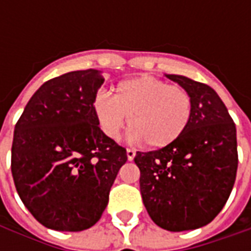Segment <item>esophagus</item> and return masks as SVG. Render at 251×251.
<instances>
[{"mask_svg": "<svg viewBox=\"0 0 251 251\" xmlns=\"http://www.w3.org/2000/svg\"><path fill=\"white\" fill-rule=\"evenodd\" d=\"M126 154H127V160H133V158L136 157V151L134 149H131V148H127L126 149Z\"/></svg>", "mask_w": 251, "mask_h": 251, "instance_id": "1", "label": "esophagus"}]
</instances>
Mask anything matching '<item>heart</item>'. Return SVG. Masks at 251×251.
Here are the masks:
<instances>
[{"instance_id":"1","label":"heart","mask_w":251,"mask_h":251,"mask_svg":"<svg viewBox=\"0 0 251 251\" xmlns=\"http://www.w3.org/2000/svg\"><path fill=\"white\" fill-rule=\"evenodd\" d=\"M192 110L184 87L152 76L127 79L117 84L114 95L99 91L94 98V111L106 136L118 140L129 117L131 138L144 140L151 148L168 147L183 136Z\"/></svg>"}]
</instances>
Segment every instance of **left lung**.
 Listing matches in <instances>:
<instances>
[{
	"mask_svg": "<svg viewBox=\"0 0 251 251\" xmlns=\"http://www.w3.org/2000/svg\"><path fill=\"white\" fill-rule=\"evenodd\" d=\"M192 98V118L174 144L137 152L142 201L168 231L199 228L226 204L238 168L237 129L218 94L204 83L167 75Z\"/></svg>",
	"mask_w": 251,
	"mask_h": 251,
	"instance_id": "8db88e82",
	"label": "left lung"
}]
</instances>
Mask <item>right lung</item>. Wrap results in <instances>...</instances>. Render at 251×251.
<instances>
[{
    "label": "right lung",
    "mask_w": 251,
    "mask_h": 251,
    "mask_svg": "<svg viewBox=\"0 0 251 251\" xmlns=\"http://www.w3.org/2000/svg\"><path fill=\"white\" fill-rule=\"evenodd\" d=\"M98 70L50 79L25 106L14 127L12 175L20 199L43 226L82 231L100 219L126 149L104 134L94 98Z\"/></svg>",
    "instance_id": "obj_1"
}]
</instances>
